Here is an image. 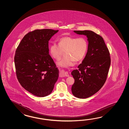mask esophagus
<instances>
[{
    "label": "esophagus",
    "instance_id": "1",
    "mask_svg": "<svg viewBox=\"0 0 129 129\" xmlns=\"http://www.w3.org/2000/svg\"><path fill=\"white\" fill-rule=\"evenodd\" d=\"M60 77H69L68 72L67 71H61L60 72Z\"/></svg>",
    "mask_w": 129,
    "mask_h": 129
}]
</instances>
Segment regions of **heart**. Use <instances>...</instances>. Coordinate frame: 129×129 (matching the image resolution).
<instances>
[{
	"label": "heart",
	"mask_w": 129,
	"mask_h": 129,
	"mask_svg": "<svg viewBox=\"0 0 129 129\" xmlns=\"http://www.w3.org/2000/svg\"><path fill=\"white\" fill-rule=\"evenodd\" d=\"M88 49V41L84 37H63L59 39L58 44L52 43L50 52L52 58L59 60L64 52L66 55L58 64L64 68L75 65V61L79 62L84 58Z\"/></svg>",
	"instance_id": "obj_1"
}]
</instances>
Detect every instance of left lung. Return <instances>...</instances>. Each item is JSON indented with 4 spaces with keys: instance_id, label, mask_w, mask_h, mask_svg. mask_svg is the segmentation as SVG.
Segmentation results:
<instances>
[{
    "instance_id": "1",
    "label": "left lung",
    "mask_w": 129,
    "mask_h": 129,
    "mask_svg": "<svg viewBox=\"0 0 129 129\" xmlns=\"http://www.w3.org/2000/svg\"><path fill=\"white\" fill-rule=\"evenodd\" d=\"M87 36V53L78 69L72 71L75 79L71 91L74 96L85 99L93 95L102 87L107 79L111 64L109 50L101 36L91 30H75Z\"/></svg>"
}]
</instances>
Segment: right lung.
<instances>
[{
	"instance_id": "add662e5",
	"label": "right lung",
	"mask_w": 129,
	"mask_h": 129,
	"mask_svg": "<svg viewBox=\"0 0 129 129\" xmlns=\"http://www.w3.org/2000/svg\"><path fill=\"white\" fill-rule=\"evenodd\" d=\"M58 31H30L25 35L16 51L17 78L23 88L36 96L49 95L58 80V70L49 54L48 41Z\"/></svg>"
}]
</instances>
